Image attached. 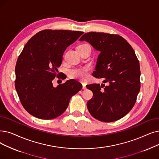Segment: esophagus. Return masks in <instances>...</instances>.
<instances>
[{
    "instance_id": "obj_1",
    "label": "esophagus",
    "mask_w": 159,
    "mask_h": 159,
    "mask_svg": "<svg viewBox=\"0 0 159 159\" xmlns=\"http://www.w3.org/2000/svg\"><path fill=\"white\" fill-rule=\"evenodd\" d=\"M82 88L84 89H86V84L84 83V82H82Z\"/></svg>"
}]
</instances>
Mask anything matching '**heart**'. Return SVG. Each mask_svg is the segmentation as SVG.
I'll use <instances>...</instances> for the list:
<instances>
[{
  "instance_id": "b5f03b06",
  "label": "heart",
  "mask_w": 159,
  "mask_h": 159,
  "mask_svg": "<svg viewBox=\"0 0 159 159\" xmlns=\"http://www.w3.org/2000/svg\"><path fill=\"white\" fill-rule=\"evenodd\" d=\"M86 44H81L80 45H84ZM79 45V46H80ZM88 71V68L87 67L76 68L71 70L70 71V75L71 78L77 79L81 80H84L86 78V73Z\"/></svg>"
}]
</instances>
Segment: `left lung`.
I'll return each mask as SVG.
<instances>
[{
	"instance_id": "8db88e82",
	"label": "left lung",
	"mask_w": 159,
	"mask_h": 159,
	"mask_svg": "<svg viewBox=\"0 0 159 159\" xmlns=\"http://www.w3.org/2000/svg\"><path fill=\"white\" fill-rule=\"evenodd\" d=\"M84 40L100 52L92 75L108 83L86 86L93 92L87 102L88 111L101 121L118 120L133 108L140 92L139 59L133 47L118 34L90 32L80 38Z\"/></svg>"
}]
</instances>
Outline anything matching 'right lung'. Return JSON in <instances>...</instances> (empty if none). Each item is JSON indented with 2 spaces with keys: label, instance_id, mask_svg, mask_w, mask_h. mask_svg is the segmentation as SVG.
I'll list each match as a JSON object with an SVG mask.
<instances>
[{
  "label": "right lung",
  "instance_id": "right-lung-1",
  "mask_svg": "<svg viewBox=\"0 0 159 159\" xmlns=\"http://www.w3.org/2000/svg\"><path fill=\"white\" fill-rule=\"evenodd\" d=\"M81 31L45 29L32 36L25 45L16 66L15 87L20 101L29 114L41 120H51L63 114L70 99L82 89L75 79L53 87L60 77L58 69L66 48Z\"/></svg>",
  "mask_w": 159,
  "mask_h": 159
}]
</instances>
